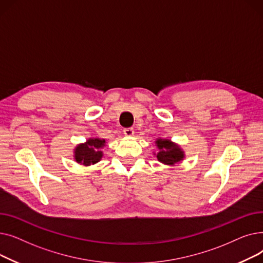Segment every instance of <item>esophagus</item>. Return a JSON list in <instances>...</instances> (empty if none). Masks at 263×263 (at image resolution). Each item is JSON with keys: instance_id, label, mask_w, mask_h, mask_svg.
I'll return each instance as SVG.
<instances>
[{"instance_id": "obj_1", "label": "esophagus", "mask_w": 263, "mask_h": 263, "mask_svg": "<svg viewBox=\"0 0 263 263\" xmlns=\"http://www.w3.org/2000/svg\"><path fill=\"white\" fill-rule=\"evenodd\" d=\"M123 134L127 135V136H131L134 134V130L133 128H124L123 129Z\"/></svg>"}]
</instances>
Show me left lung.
<instances>
[{
	"label": "left lung",
	"mask_w": 263,
	"mask_h": 263,
	"mask_svg": "<svg viewBox=\"0 0 263 263\" xmlns=\"http://www.w3.org/2000/svg\"><path fill=\"white\" fill-rule=\"evenodd\" d=\"M157 144L160 150L157 155V158L160 162L167 165H174L177 162L182 160L183 153L181 149L177 145L171 143L168 140H158Z\"/></svg>",
	"instance_id": "1"
}]
</instances>
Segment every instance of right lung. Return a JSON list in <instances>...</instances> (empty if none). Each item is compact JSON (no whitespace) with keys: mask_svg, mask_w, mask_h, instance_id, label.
<instances>
[{"mask_svg":"<svg viewBox=\"0 0 263 263\" xmlns=\"http://www.w3.org/2000/svg\"><path fill=\"white\" fill-rule=\"evenodd\" d=\"M104 140L90 139L86 144L79 145L74 151L76 161L86 166L99 162L102 158V151L99 149L104 146Z\"/></svg>","mask_w":263,"mask_h":263,"instance_id":"add662e5","label":"right lung"}]
</instances>
